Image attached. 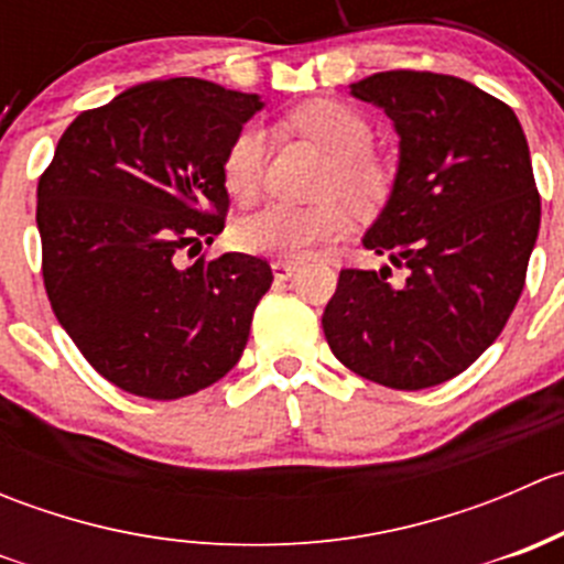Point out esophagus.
<instances>
[{
	"instance_id": "esophagus-1",
	"label": "esophagus",
	"mask_w": 564,
	"mask_h": 564,
	"mask_svg": "<svg viewBox=\"0 0 564 564\" xmlns=\"http://www.w3.org/2000/svg\"><path fill=\"white\" fill-rule=\"evenodd\" d=\"M294 270H297V261H289V259L272 261V275L275 278H292Z\"/></svg>"
}]
</instances>
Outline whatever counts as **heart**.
Listing matches in <instances>:
<instances>
[{
  "label": "heart",
  "instance_id": "b5f03b06",
  "mask_svg": "<svg viewBox=\"0 0 564 564\" xmlns=\"http://www.w3.org/2000/svg\"><path fill=\"white\" fill-rule=\"evenodd\" d=\"M289 122L300 133L311 135L327 152L333 166L327 172L324 191L340 193L355 207H377L390 191V169L373 155V124L366 113L340 100H308L289 113ZM267 133L259 124L237 130L224 155L226 187L240 202H253L264 180ZM349 209L340 198L300 207L289 202H272L246 215L235 226V242L248 253L300 259L305 250L322 242H335L349 231Z\"/></svg>",
  "mask_w": 564,
  "mask_h": 564
}]
</instances>
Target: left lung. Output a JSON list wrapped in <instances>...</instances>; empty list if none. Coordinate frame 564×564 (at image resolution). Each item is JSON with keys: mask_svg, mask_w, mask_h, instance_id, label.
<instances>
[{"mask_svg": "<svg viewBox=\"0 0 564 564\" xmlns=\"http://www.w3.org/2000/svg\"><path fill=\"white\" fill-rule=\"evenodd\" d=\"M351 95L401 135L392 193L362 246L406 267L340 270L322 327L349 371L423 390L471 366L513 314L540 229L527 135L513 108L429 70L373 73Z\"/></svg>", "mask_w": 564, "mask_h": 564, "instance_id": "obj_1", "label": "left lung"}]
</instances>
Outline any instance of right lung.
I'll list each match as a JSON object with an SVG mask.
<instances>
[{
  "label": "right lung",
  "mask_w": 564,
  "mask_h": 564,
  "mask_svg": "<svg viewBox=\"0 0 564 564\" xmlns=\"http://www.w3.org/2000/svg\"><path fill=\"white\" fill-rule=\"evenodd\" d=\"M264 106L204 78L124 89L82 111L37 182L43 283L89 366L152 401L224 379L272 283L264 259L187 256L224 231V155Z\"/></svg>",
  "instance_id": "right-lung-1"
}]
</instances>
